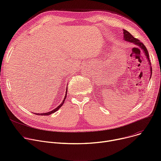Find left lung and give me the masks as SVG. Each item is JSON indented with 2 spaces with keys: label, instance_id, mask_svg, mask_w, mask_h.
Instances as JSON below:
<instances>
[{
  "label": "left lung",
  "instance_id": "left-lung-1",
  "mask_svg": "<svg viewBox=\"0 0 161 161\" xmlns=\"http://www.w3.org/2000/svg\"><path fill=\"white\" fill-rule=\"evenodd\" d=\"M123 38L125 41L126 42H130V43H133L135 45H136L137 46H138L140 49H142L143 50V53H145V55L147 59V61L149 64L151 65V63H150V60H149V53L147 52V49L146 47V46L143 45V44H142V42L137 38H135L131 34L128 32L127 31H126L125 29H123ZM150 72H151V76L150 78L151 77V74H152V68L150 66Z\"/></svg>",
  "mask_w": 161,
  "mask_h": 161
}]
</instances>
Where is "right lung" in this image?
<instances>
[{"instance_id":"right-lung-1","label":"right lung","mask_w":161,"mask_h":161,"mask_svg":"<svg viewBox=\"0 0 161 161\" xmlns=\"http://www.w3.org/2000/svg\"><path fill=\"white\" fill-rule=\"evenodd\" d=\"M67 87H66V95H65V97H64V99H63V102H62V103L59 105V106H58L55 109H53L52 111H51V112H47V113H43V114H36V115H50V114H53V113H55V112H57L58 109L60 108L62 106H63V104H64V100H65V99H66V95H67Z\"/></svg>"}]
</instances>
